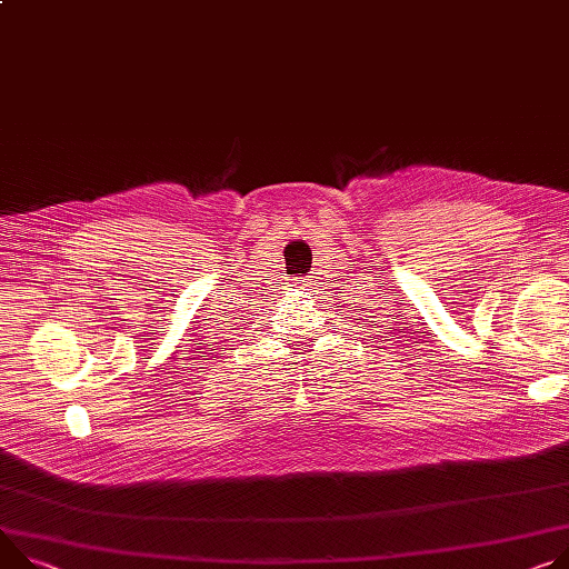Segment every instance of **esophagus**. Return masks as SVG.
<instances>
[{"mask_svg":"<svg viewBox=\"0 0 569 569\" xmlns=\"http://www.w3.org/2000/svg\"><path fill=\"white\" fill-rule=\"evenodd\" d=\"M296 284H298L300 289H312V287H315L312 278H296Z\"/></svg>","mask_w":569,"mask_h":569,"instance_id":"obj_1","label":"esophagus"}]
</instances>
